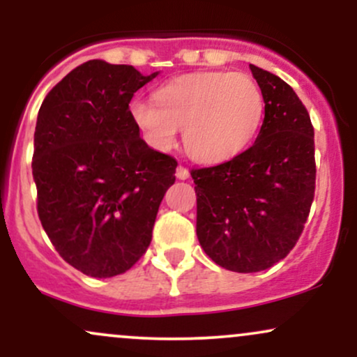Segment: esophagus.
<instances>
[{"label": "esophagus", "instance_id": "34e87169", "mask_svg": "<svg viewBox=\"0 0 357 357\" xmlns=\"http://www.w3.org/2000/svg\"><path fill=\"white\" fill-rule=\"evenodd\" d=\"M176 178H178V179H188V178H190V171H188V167L178 166V169H176Z\"/></svg>", "mask_w": 357, "mask_h": 357}]
</instances>
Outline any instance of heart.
Masks as SVG:
<instances>
[{
  "instance_id": "b5f03b06",
  "label": "heart",
  "mask_w": 357,
  "mask_h": 357,
  "mask_svg": "<svg viewBox=\"0 0 357 357\" xmlns=\"http://www.w3.org/2000/svg\"><path fill=\"white\" fill-rule=\"evenodd\" d=\"M130 116L146 141L159 151L183 146L204 165L230 161L247 149L264 116V97L252 77L238 72H203L167 82L155 104L136 99Z\"/></svg>"
}]
</instances>
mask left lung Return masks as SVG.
<instances>
[{
	"mask_svg": "<svg viewBox=\"0 0 357 357\" xmlns=\"http://www.w3.org/2000/svg\"><path fill=\"white\" fill-rule=\"evenodd\" d=\"M265 117L250 149L192 169L196 235L208 257L238 273L267 270L296 247L314 202V127L289 84L250 65Z\"/></svg>",
	"mask_w": 357,
	"mask_h": 357,
	"instance_id": "1",
	"label": "left lung"
}]
</instances>
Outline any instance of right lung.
Returning <instances> with one entry per match:
<instances>
[{
  "label": "right lung",
  "instance_id": "add662e5",
  "mask_svg": "<svg viewBox=\"0 0 357 357\" xmlns=\"http://www.w3.org/2000/svg\"><path fill=\"white\" fill-rule=\"evenodd\" d=\"M155 75L89 60L38 110L36 210L60 257L89 277L121 275L144 255L159 204L174 184L176 159L139 137L129 110Z\"/></svg>",
  "mask_w": 357,
  "mask_h": 357
}]
</instances>
